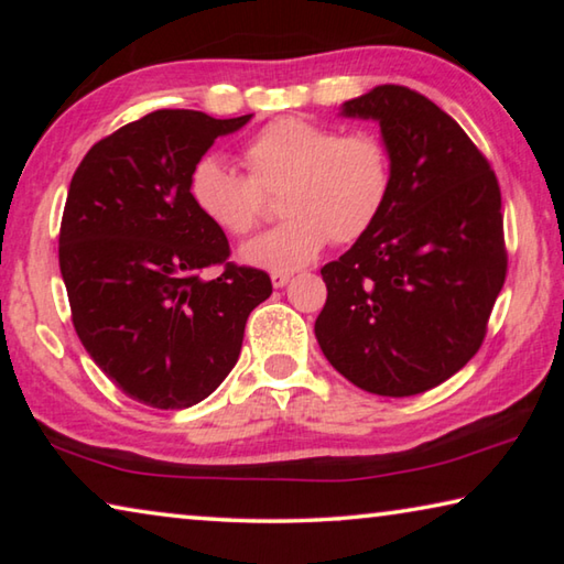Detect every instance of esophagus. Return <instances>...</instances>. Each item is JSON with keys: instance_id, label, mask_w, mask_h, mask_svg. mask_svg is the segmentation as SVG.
<instances>
[{"instance_id": "esophagus-1", "label": "esophagus", "mask_w": 564, "mask_h": 564, "mask_svg": "<svg viewBox=\"0 0 564 564\" xmlns=\"http://www.w3.org/2000/svg\"><path fill=\"white\" fill-rule=\"evenodd\" d=\"M291 281V273H285V271H273L271 273V283H273V289H283L285 283Z\"/></svg>"}]
</instances>
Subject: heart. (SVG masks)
Segmentation results:
<instances>
[{
    "label": "heart",
    "mask_w": 564,
    "mask_h": 564,
    "mask_svg": "<svg viewBox=\"0 0 564 564\" xmlns=\"http://www.w3.org/2000/svg\"><path fill=\"white\" fill-rule=\"evenodd\" d=\"M248 176L221 156L191 169L188 198L218 231L243 236L261 216L263 191H279L285 221L241 246V261L263 271H299L333 238L366 236L386 212L393 161L373 133H343L303 119H275L243 149Z\"/></svg>",
    "instance_id": "b5f03b06"
}]
</instances>
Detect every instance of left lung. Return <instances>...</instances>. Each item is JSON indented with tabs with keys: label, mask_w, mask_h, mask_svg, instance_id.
I'll return each instance as SVG.
<instances>
[{
	"label": "left lung",
	"mask_w": 564,
	"mask_h": 564,
	"mask_svg": "<svg viewBox=\"0 0 564 564\" xmlns=\"http://www.w3.org/2000/svg\"><path fill=\"white\" fill-rule=\"evenodd\" d=\"M340 117L378 121L393 188L376 226L321 269L318 346L360 390L425 393L475 356L502 291L498 178L460 123L408 87L370 89Z\"/></svg>",
	"instance_id": "1"
}]
</instances>
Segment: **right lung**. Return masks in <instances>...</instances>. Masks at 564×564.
I'll use <instances>...</instances> for the list:
<instances>
[{
  "label": "right lung",
  "mask_w": 564,
  "mask_h": 564,
  "mask_svg": "<svg viewBox=\"0 0 564 564\" xmlns=\"http://www.w3.org/2000/svg\"><path fill=\"white\" fill-rule=\"evenodd\" d=\"M251 121L159 109L89 149L59 231L72 321L91 360L139 403L181 410L224 383L269 273L227 263L226 234L196 212L188 176L218 137Z\"/></svg>",
  "instance_id": "add662e5"
}]
</instances>
